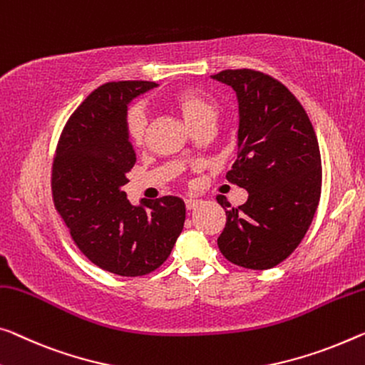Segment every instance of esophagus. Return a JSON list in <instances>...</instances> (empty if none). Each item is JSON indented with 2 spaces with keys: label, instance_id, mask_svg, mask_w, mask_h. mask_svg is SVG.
I'll use <instances>...</instances> for the list:
<instances>
[{
  "label": "esophagus",
  "instance_id": "obj_1",
  "mask_svg": "<svg viewBox=\"0 0 365 365\" xmlns=\"http://www.w3.org/2000/svg\"><path fill=\"white\" fill-rule=\"evenodd\" d=\"M184 204H186L187 210H192V209H195V207L202 204V200H199V199H186V200H184Z\"/></svg>",
  "mask_w": 365,
  "mask_h": 365
}]
</instances>
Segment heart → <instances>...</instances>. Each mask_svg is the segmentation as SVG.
I'll list each match as a JSON object with an SVG mask.
<instances>
[{"mask_svg":"<svg viewBox=\"0 0 365 365\" xmlns=\"http://www.w3.org/2000/svg\"><path fill=\"white\" fill-rule=\"evenodd\" d=\"M165 104L181 114L184 122L194 130L202 125L214 124L218 112L217 101L210 94L194 86L175 89L165 98ZM147 114L140 106L128 108L124 119V132L128 142L135 147H142L147 138Z\"/></svg>","mask_w":365,"mask_h":365,"instance_id":"b5f03b06","label":"heart"}]
</instances>
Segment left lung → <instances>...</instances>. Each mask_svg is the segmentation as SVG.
<instances>
[{"mask_svg": "<svg viewBox=\"0 0 365 365\" xmlns=\"http://www.w3.org/2000/svg\"><path fill=\"white\" fill-rule=\"evenodd\" d=\"M237 91L238 158L227 179L248 190L243 205L217 202L227 223L220 253L245 269L264 271L305 238L322 195V155L307 110L287 86L266 73L238 68L212 76Z\"/></svg>", "mask_w": 365, "mask_h": 365, "instance_id": "1", "label": "left lung"}]
</instances>
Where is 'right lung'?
Segmentation results:
<instances>
[{
  "instance_id": "right-lung-1",
  "label": "right lung",
  "mask_w": 365,
  "mask_h": 365,
  "mask_svg": "<svg viewBox=\"0 0 365 365\" xmlns=\"http://www.w3.org/2000/svg\"><path fill=\"white\" fill-rule=\"evenodd\" d=\"M155 86L110 81L94 89L66 120L52 163L55 209L78 250L122 277L147 276L163 264L186 218L175 195L133 207L122 190L137 160L124 132L127 104Z\"/></svg>"
}]
</instances>
